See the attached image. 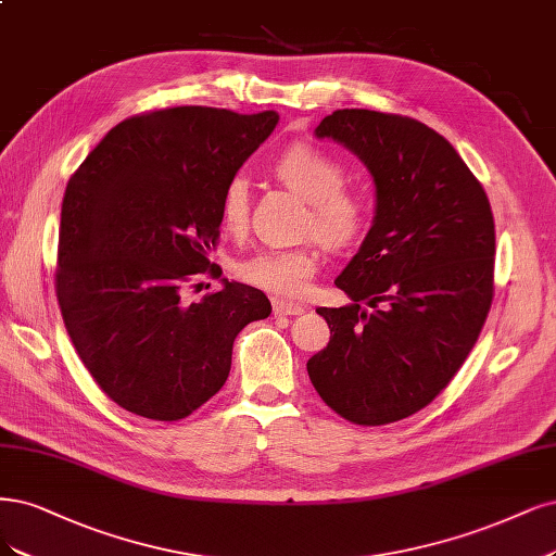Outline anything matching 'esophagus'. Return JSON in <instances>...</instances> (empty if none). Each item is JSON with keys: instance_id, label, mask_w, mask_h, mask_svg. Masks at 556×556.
<instances>
[{"instance_id": "obj_1", "label": "esophagus", "mask_w": 556, "mask_h": 556, "mask_svg": "<svg viewBox=\"0 0 556 556\" xmlns=\"http://www.w3.org/2000/svg\"><path fill=\"white\" fill-rule=\"evenodd\" d=\"M274 313L276 315H303L305 308H303L301 303H294V301L274 299Z\"/></svg>"}]
</instances>
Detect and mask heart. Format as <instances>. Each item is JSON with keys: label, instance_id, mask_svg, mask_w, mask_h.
Segmentation results:
<instances>
[{"label": "heart", "instance_id": "obj_1", "mask_svg": "<svg viewBox=\"0 0 556 556\" xmlns=\"http://www.w3.org/2000/svg\"><path fill=\"white\" fill-rule=\"evenodd\" d=\"M280 184L308 202L311 214L305 216L303 232L317 237L329 248L350 245L368 218V204L354 190L344 188V167L327 151L311 144H296L280 154L274 165ZM251 193L248 184L237 177L227 184L220 198V220L227 232L239 235L248 223ZM317 241L303 243L287 251H260L237 264V276L276 296H303L311 278L319 269Z\"/></svg>", "mask_w": 556, "mask_h": 556}]
</instances>
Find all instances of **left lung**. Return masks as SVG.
<instances>
[{"mask_svg": "<svg viewBox=\"0 0 556 556\" xmlns=\"http://www.w3.org/2000/svg\"><path fill=\"white\" fill-rule=\"evenodd\" d=\"M315 132L368 165L377 212L336 278L354 303L317 311L331 340L308 375L350 424H395L448 387L481 336L494 296L490 200L451 142L412 117L348 108Z\"/></svg>", "mask_w": 556, "mask_h": 556, "instance_id": "1", "label": "left lung"}]
</instances>
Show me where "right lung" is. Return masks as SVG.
I'll return each mask as SVG.
<instances>
[{
    "label": "right lung",
    "instance_id": "1",
    "mask_svg": "<svg viewBox=\"0 0 556 556\" xmlns=\"http://www.w3.org/2000/svg\"><path fill=\"white\" fill-rule=\"evenodd\" d=\"M274 110L179 105L114 126L68 179L54 292L101 391L130 414L179 420L214 397L239 331L269 317L264 292L227 282L184 303L220 239V198L271 136Z\"/></svg>",
    "mask_w": 556,
    "mask_h": 556
}]
</instances>
